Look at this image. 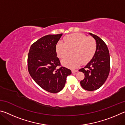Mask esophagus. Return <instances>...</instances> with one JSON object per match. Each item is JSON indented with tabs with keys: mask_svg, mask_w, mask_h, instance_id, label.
Wrapping results in <instances>:
<instances>
[{
	"mask_svg": "<svg viewBox=\"0 0 125 125\" xmlns=\"http://www.w3.org/2000/svg\"><path fill=\"white\" fill-rule=\"evenodd\" d=\"M78 72V70H72V73H77Z\"/></svg>",
	"mask_w": 125,
	"mask_h": 125,
	"instance_id": "1",
	"label": "esophagus"
}]
</instances>
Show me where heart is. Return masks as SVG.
I'll list each match as a JSON object with an SVG mask.
<instances>
[{
	"label": "heart",
	"instance_id": "heart-1",
	"mask_svg": "<svg viewBox=\"0 0 125 125\" xmlns=\"http://www.w3.org/2000/svg\"><path fill=\"white\" fill-rule=\"evenodd\" d=\"M64 42H59L56 46V52L60 58H64L72 51L73 57L62 61V64L70 68H75L82 64L88 63L95 53L97 45L92 37H88L82 33L68 35Z\"/></svg>",
	"mask_w": 125,
	"mask_h": 125
}]
</instances>
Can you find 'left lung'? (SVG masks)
<instances>
[{
	"label": "left lung",
	"instance_id": "8db88e82",
	"mask_svg": "<svg viewBox=\"0 0 125 125\" xmlns=\"http://www.w3.org/2000/svg\"><path fill=\"white\" fill-rule=\"evenodd\" d=\"M95 40L97 47L94 56L89 62L79 71L84 74V79L80 85L88 91L100 88L107 79L110 69V58L108 48L102 39L98 36L89 33Z\"/></svg>",
	"mask_w": 125,
	"mask_h": 125
}]
</instances>
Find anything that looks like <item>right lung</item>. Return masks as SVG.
Masks as SVG:
<instances>
[{
    "label": "right lung",
    "mask_w": 125,
    "mask_h": 125,
    "mask_svg": "<svg viewBox=\"0 0 125 125\" xmlns=\"http://www.w3.org/2000/svg\"><path fill=\"white\" fill-rule=\"evenodd\" d=\"M62 35H48L34 42L30 48L27 57L29 74L40 87L51 93L62 90L70 75V69L61 66L57 57L56 45Z\"/></svg>",
    "instance_id": "obj_1"
}]
</instances>
